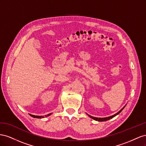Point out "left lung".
Segmentation results:
<instances>
[{"mask_svg": "<svg viewBox=\"0 0 146 146\" xmlns=\"http://www.w3.org/2000/svg\"><path fill=\"white\" fill-rule=\"evenodd\" d=\"M125 106H126V105H125ZM125 106H123L121 110H120L119 112H117V113L116 114H114V115H111V116H110V117H93V116H91V115H89V117H90V118H92V119H93L94 120H97V121H99V122H103V121H106V120H110V119H112V118H113V117H114L115 115H118L120 112H121L123 110V108H125Z\"/></svg>", "mask_w": 146, "mask_h": 146, "instance_id": "1", "label": "left lung"}]
</instances>
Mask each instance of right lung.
<instances>
[{
	"label": "right lung",
	"instance_id": "add662e5",
	"mask_svg": "<svg viewBox=\"0 0 146 146\" xmlns=\"http://www.w3.org/2000/svg\"><path fill=\"white\" fill-rule=\"evenodd\" d=\"M52 113H50V114H48V115H46L45 116H40V115H32V114H29V115H30L31 116H32V117H34V118H37V119H41V118H44V117H48V116H49V115H51Z\"/></svg>",
	"mask_w": 146,
	"mask_h": 146
}]
</instances>
